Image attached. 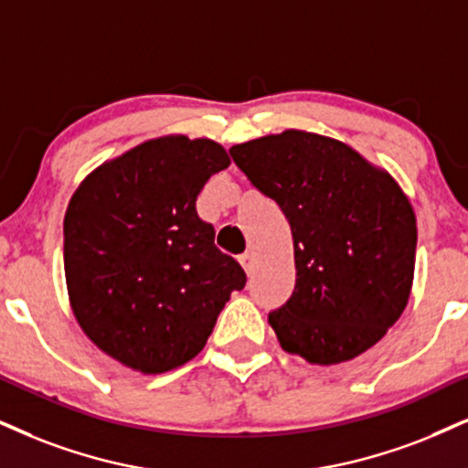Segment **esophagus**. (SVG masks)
Masks as SVG:
<instances>
[{"label":"esophagus","instance_id":"34e87169","mask_svg":"<svg viewBox=\"0 0 468 468\" xmlns=\"http://www.w3.org/2000/svg\"><path fill=\"white\" fill-rule=\"evenodd\" d=\"M239 263H241V268L246 270V274L250 276L252 274V270H254V254L252 252H244L239 257Z\"/></svg>","mask_w":468,"mask_h":468}]
</instances>
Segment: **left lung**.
<instances>
[{"instance_id":"1","label":"left lung","mask_w":468,"mask_h":468,"mask_svg":"<svg viewBox=\"0 0 468 468\" xmlns=\"http://www.w3.org/2000/svg\"><path fill=\"white\" fill-rule=\"evenodd\" d=\"M229 153L292 227L295 287L268 317L282 350L336 365L376 346L404 313L415 274V211L393 176L298 129Z\"/></svg>"}]
</instances>
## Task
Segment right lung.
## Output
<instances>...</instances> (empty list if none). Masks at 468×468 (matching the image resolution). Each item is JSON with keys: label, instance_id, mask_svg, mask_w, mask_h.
Returning a JSON list of instances; mask_svg holds the SVG:
<instances>
[{"label": "right lung", "instance_id": "1", "mask_svg": "<svg viewBox=\"0 0 468 468\" xmlns=\"http://www.w3.org/2000/svg\"><path fill=\"white\" fill-rule=\"evenodd\" d=\"M214 140L165 135L99 165L64 216V274L94 346L142 374H164L203 350L241 265L197 214L211 175L229 168Z\"/></svg>", "mask_w": 468, "mask_h": 468}]
</instances>
